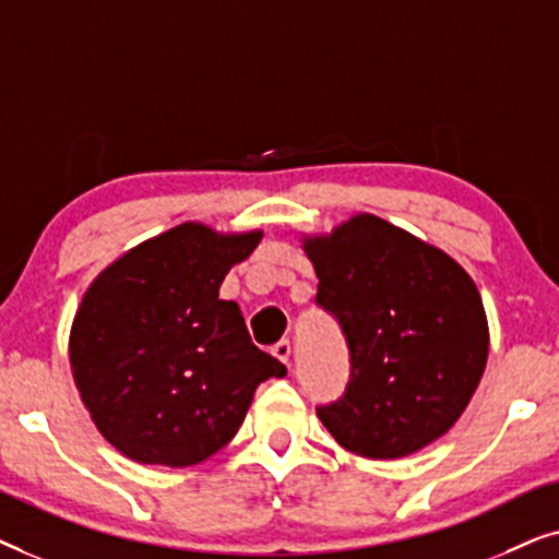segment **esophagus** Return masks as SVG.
<instances>
[{"mask_svg": "<svg viewBox=\"0 0 559 559\" xmlns=\"http://www.w3.org/2000/svg\"><path fill=\"white\" fill-rule=\"evenodd\" d=\"M272 354L277 356L282 364H289V356H293V346H289V341H280L277 346L272 348Z\"/></svg>", "mask_w": 559, "mask_h": 559, "instance_id": "34e87169", "label": "esophagus"}]
</instances>
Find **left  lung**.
Masks as SVG:
<instances>
[{
  "instance_id": "1",
  "label": "left lung",
  "mask_w": 559,
  "mask_h": 559,
  "mask_svg": "<svg viewBox=\"0 0 559 559\" xmlns=\"http://www.w3.org/2000/svg\"><path fill=\"white\" fill-rule=\"evenodd\" d=\"M302 249L320 308L338 320L350 379L320 423L350 453L394 461L445 435L488 358L476 282L455 259L389 221L358 213Z\"/></svg>"
}]
</instances>
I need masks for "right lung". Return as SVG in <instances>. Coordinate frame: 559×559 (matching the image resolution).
I'll return each mask as SVG.
<instances>
[{
  "label": "right lung",
  "mask_w": 559,
  "mask_h": 559,
  "mask_svg": "<svg viewBox=\"0 0 559 559\" xmlns=\"http://www.w3.org/2000/svg\"><path fill=\"white\" fill-rule=\"evenodd\" d=\"M262 231L180 224L106 266L73 318V381L98 432L147 465L203 463L239 430L257 386L285 364L249 338L221 282Z\"/></svg>",
  "instance_id": "obj_1"
}]
</instances>
